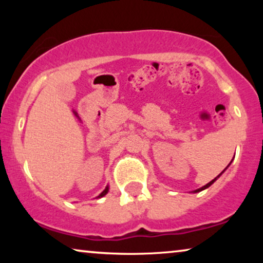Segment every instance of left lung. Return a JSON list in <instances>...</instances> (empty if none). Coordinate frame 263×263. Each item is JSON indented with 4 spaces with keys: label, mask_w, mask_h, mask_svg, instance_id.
Returning <instances> with one entry per match:
<instances>
[{
    "label": "left lung",
    "mask_w": 263,
    "mask_h": 263,
    "mask_svg": "<svg viewBox=\"0 0 263 263\" xmlns=\"http://www.w3.org/2000/svg\"><path fill=\"white\" fill-rule=\"evenodd\" d=\"M230 164H231V163H230ZM230 164H229V165H230ZM225 170H226V168H225ZM225 170H224V171H225ZM224 171H222V172H224ZM222 172H221V174H222ZM221 174H220V175H221ZM220 175H218V176H217V177H215L214 179H212V181H211L210 183H207V184H206V185H203V186H202V188H199V189L194 190V192H193V193H199V192H201V190H203V189H207V188H208V186H211L212 184H213V183H214L215 181H217V179H218L219 177H220Z\"/></svg>",
    "instance_id": "obj_1"
}]
</instances>
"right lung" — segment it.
<instances>
[{"label":"right lung","instance_id":"obj_1","mask_svg":"<svg viewBox=\"0 0 263 263\" xmlns=\"http://www.w3.org/2000/svg\"><path fill=\"white\" fill-rule=\"evenodd\" d=\"M107 192H109V186H106V188H105V189H104V190H103V192L99 194V196H98V197H103L104 195H106V194H107Z\"/></svg>","mask_w":263,"mask_h":263}]
</instances>
